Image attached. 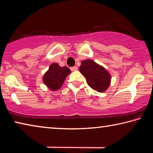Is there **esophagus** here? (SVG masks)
I'll return each mask as SVG.
<instances>
[{"instance_id":"obj_1","label":"esophagus","mask_w":153,"mask_h":153,"mask_svg":"<svg viewBox=\"0 0 153 153\" xmlns=\"http://www.w3.org/2000/svg\"><path fill=\"white\" fill-rule=\"evenodd\" d=\"M70 69L72 71H76L77 69V67H70Z\"/></svg>"}]
</instances>
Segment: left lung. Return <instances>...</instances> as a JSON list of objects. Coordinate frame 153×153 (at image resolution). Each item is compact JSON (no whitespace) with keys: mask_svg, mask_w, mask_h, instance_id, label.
Segmentation results:
<instances>
[{"mask_svg":"<svg viewBox=\"0 0 153 153\" xmlns=\"http://www.w3.org/2000/svg\"><path fill=\"white\" fill-rule=\"evenodd\" d=\"M79 71L86 77L87 84L97 92H105L109 86L111 76L104 67L90 59L82 61Z\"/></svg>","mask_w":153,"mask_h":153,"instance_id":"left-lung-1","label":"left lung"}]
</instances>
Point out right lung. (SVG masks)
Wrapping results in <instances>:
<instances>
[{
  "label": "right lung",
  "instance_id": "add662e5",
  "mask_svg": "<svg viewBox=\"0 0 153 153\" xmlns=\"http://www.w3.org/2000/svg\"><path fill=\"white\" fill-rule=\"evenodd\" d=\"M71 73L67 67H60L57 63H52L43 76V82L48 88L55 91L62 86L66 77Z\"/></svg>",
  "mask_w": 153,
  "mask_h": 153
}]
</instances>
